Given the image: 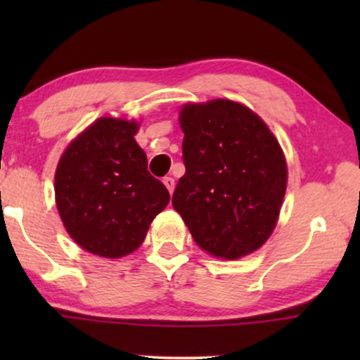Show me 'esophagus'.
<instances>
[{
  "label": "esophagus",
  "instance_id": "1",
  "mask_svg": "<svg viewBox=\"0 0 360 360\" xmlns=\"http://www.w3.org/2000/svg\"><path fill=\"white\" fill-rule=\"evenodd\" d=\"M164 184H166L167 191L172 194V191H174V186H176V181L172 179V177H164Z\"/></svg>",
  "mask_w": 360,
  "mask_h": 360
}]
</instances>
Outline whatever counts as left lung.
Instances as JSON below:
<instances>
[{
	"label": "left lung",
	"instance_id": "left-lung-1",
	"mask_svg": "<svg viewBox=\"0 0 360 360\" xmlns=\"http://www.w3.org/2000/svg\"><path fill=\"white\" fill-rule=\"evenodd\" d=\"M186 166L172 194L201 249L226 260L257 250L271 237L288 184L278 139L247 106L230 100L184 105Z\"/></svg>",
	"mask_w": 360,
	"mask_h": 360
}]
</instances>
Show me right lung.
I'll return each instance as SVG.
<instances>
[{"instance_id": "1", "label": "right lung", "mask_w": 360, "mask_h": 360, "mask_svg": "<svg viewBox=\"0 0 360 360\" xmlns=\"http://www.w3.org/2000/svg\"><path fill=\"white\" fill-rule=\"evenodd\" d=\"M137 122L103 117L74 139L56 171V203L72 240L117 259L137 250L166 208L167 188L147 171Z\"/></svg>"}]
</instances>
